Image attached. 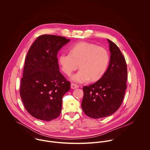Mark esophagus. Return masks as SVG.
Listing matches in <instances>:
<instances>
[{
    "label": "esophagus",
    "instance_id": "esophagus-1",
    "mask_svg": "<svg viewBox=\"0 0 150 150\" xmlns=\"http://www.w3.org/2000/svg\"><path fill=\"white\" fill-rule=\"evenodd\" d=\"M78 88H79V86L75 84V83H71V88L72 89H75Z\"/></svg>",
    "mask_w": 150,
    "mask_h": 150
}]
</instances>
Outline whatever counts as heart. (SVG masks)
Instances as JSON below:
<instances>
[{"mask_svg":"<svg viewBox=\"0 0 150 150\" xmlns=\"http://www.w3.org/2000/svg\"><path fill=\"white\" fill-rule=\"evenodd\" d=\"M62 71L70 76L79 67L81 69L71 77L76 83L96 81L105 73L110 62L108 51L103 47L86 42H79L69 49V54L62 53L59 59Z\"/></svg>","mask_w":150,"mask_h":150,"instance_id":"heart-1","label":"heart"}]
</instances>
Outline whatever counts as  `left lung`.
Here are the masks:
<instances>
[{
	"label": "left lung",
	"mask_w": 150,
	"mask_h": 150,
	"mask_svg": "<svg viewBox=\"0 0 150 150\" xmlns=\"http://www.w3.org/2000/svg\"><path fill=\"white\" fill-rule=\"evenodd\" d=\"M109 43L110 60L104 75L96 83L84 86L82 108L91 118L111 115L120 107L126 89L127 66L119 47L111 40Z\"/></svg>",
	"instance_id": "8db88e82"
}]
</instances>
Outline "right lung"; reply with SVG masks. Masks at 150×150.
Here are the masks:
<instances>
[{
	"instance_id": "1",
	"label": "right lung",
	"mask_w": 150,
	"mask_h": 150,
	"mask_svg": "<svg viewBox=\"0 0 150 150\" xmlns=\"http://www.w3.org/2000/svg\"><path fill=\"white\" fill-rule=\"evenodd\" d=\"M69 41L62 36L43 35L28 50L20 93L26 110L36 119L50 121L60 115L62 97L71 84L59 71L57 53Z\"/></svg>"
}]
</instances>
